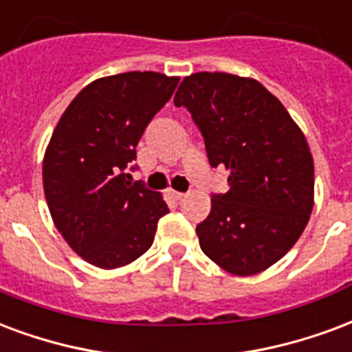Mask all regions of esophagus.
<instances>
[{
    "mask_svg": "<svg viewBox=\"0 0 352 352\" xmlns=\"http://www.w3.org/2000/svg\"><path fill=\"white\" fill-rule=\"evenodd\" d=\"M168 196L173 197L175 201H183L184 197H186V194H183V192H177V190H168Z\"/></svg>",
    "mask_w": 352,
    "mask_h": 352,
    "instance_id": "34e87169",
    "label": "esophagus"
}]
</instances>
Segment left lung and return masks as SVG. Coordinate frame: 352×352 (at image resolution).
<instances>
[{
    "mask_svg": "<svg viewBox=\"0 0 352 352\" xmlns=\"http://www.w3.org/2000/svg\"><path fill=\"white\" fill-rule=\"evenodd\" d=\"M205 138L229 192L210 199L196 228L203 254L235 276H254L295 246L314 210V156L300 126L254 78L196 72L173 98Z\"/></svg>",
    "mask_w": 352,
    "mask_h": 352,
    "instance_id": "8db88e82",
    "label": "left lung"
}]
</instances>
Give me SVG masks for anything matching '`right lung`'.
<instances>
[{"label":"right lung","instance_id":"right-lung-1","mask_svg":"<svg viewBox=\"0 0 352 352\" xmlns=\"http://www.w3.org/2000/svg\"><path fill=\"white\" fill-rule=\"evenodd\" d=\"M179 76L134 70L85 85L54 129L43 160L44 196L67 244L98 269L124 267L155 241L169 209L162 194L130 183L143 130Z\"/></svg>","mask_w":352,"mask_h":352}]
</instances>
